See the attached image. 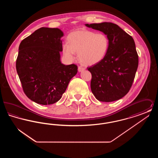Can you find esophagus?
I'll return each mask as SVG.
<instances>
[{
  "label": "esophagus",
  "mask_w": 158,
  "mask_h": 158,
  "mask_svg": "<svg viewBox=\"0 0 158 158\" xmlns=\"http://www.w3.org/2000/svg\"><path fill=\"white\" fill-rule=\"evenodd\" d=\"M85 70V68H82V66H79V67H78V71H79V72H82L83 70Z\"/></svg>",
  "instance_id": "34e87169"
}]
</instances>
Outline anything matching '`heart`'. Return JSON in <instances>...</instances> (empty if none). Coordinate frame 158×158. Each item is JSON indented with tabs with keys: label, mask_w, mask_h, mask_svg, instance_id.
<instances>
[{
	"label": "heart",
	"mask_w": 158,
	"mask_h": 158,
	"mask_svg": "<svg viewBox=\"0 0 158 158\" xmlns=\"http://www.w3.org/2000/svg\"><path fill=\"white\" fill-rule=\"evenodd\" d=\"M68 43L62 45L64 56L70 61L75 59L77 53L79 61L85 65L91 66L102 60L108 52L109 40L102 33L95 34L87 30L71 32L68 37Z\"/></svg>",
	"instance_id": "heart-1"
}]
</instances>
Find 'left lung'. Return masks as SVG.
<instances>
[{"instance_id": "obj_1", "label": "left lung", "mask_w": 158, "mask_h": 158, "mask_svg": "<svg viewBox=\"0 0 158 158\" xmlns=\"http://www.w3.org/2000/svg\"><path fill=\"white\" fill-rule=\"evenodd\" d=\"M100 31L109 40L108 52L100 62L88 68L92 74L91 90L102 102H113L124 97L130 89L138 68L139 57L133 38L111 23H86Z\"/></svg>"}]
</instances>
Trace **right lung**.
I'll use <instances>...</instances> for the list:
<instances>
[{
  "label": "right lung",
  "instance_id": "add662e5",
  "mask_svg": "<svg viewBox=\"0 0 158 158\" xmlns=\"http://www.w3.org/2000/svg\"><path fill=\"white\" fill-rule=\"evenodd\" d=\"M59 28L42 27L23 39L19 46L16 68L27 97L41 105L59 101L77 66L61 63V37Z\"/></svg>",
  "mask_w": 158,
  "mask_h": 158
}]
</instances>
